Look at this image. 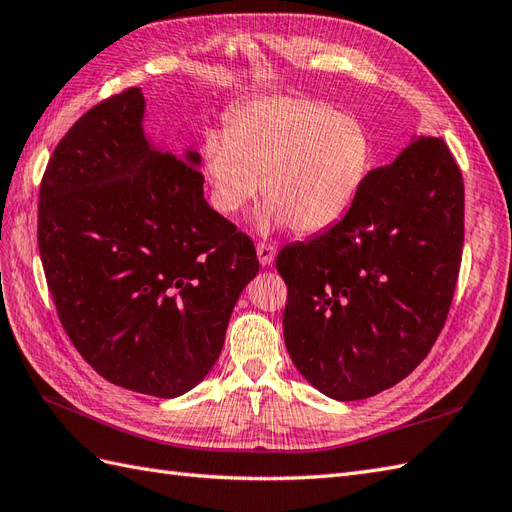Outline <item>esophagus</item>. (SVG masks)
Segmentation results:
<instances>
[{"instance_id": "esophagus-1", "label": "esophagus", "mask_w": 512, "mask_h": 512, "mask_svg": "<svg viewBox=\"0 0 512 512\" xmlns=\"http://www.w3.org/2000/svg\"><path fill=\"white\" fill-rule=\"evenodd\" d=\"M274 255H277V248L268 242H261L257 244V257H259V264L261 266H270L274 261Z\"/></svg>"}]
</instances>
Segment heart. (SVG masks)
Masks as SVG:
<instances>
[{
    "instance_id": "1",
    "label": "heart",
    "mask_w": 512,
    "mask_h": 512,
    "mask_svg": "<svg viewBox=\"0 0 512 512\" xmlns=\"http://www.w3.org/2000/svg\"><path fill=\"white\" fill-rule=\"evenodd\" d=\"M203 166L212 205L233 216L259 181L261 229L322 233L342 220L370 175L372 149L355 116L303 97H261L235 108L225 136L207 134Z\"/></svg>"
}]
</instances>
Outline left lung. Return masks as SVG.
<instances>
[{"label":"left lung","mask_w":512,"mask_h":512,"mask_svg":"<svg viewBox=\"0 0 512 512\" xmlns=\"http://www.w3.org/2000/svg\"><path fill=\"white\" fill-rule=\"evenodd\" d=\"M461 168L435 136L370 170L335 227L281 248L283 337L335 400L376 396L426 359L454 298L465 238Z\"/></svg>","instance_id":"1"}]
</instances>
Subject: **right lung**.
<instances>
[{"label": "right lung", "instance_id": "1", "mask_svg": "<svg viewBox=\"0 0 512 512\" xmlns=\"http://www.w3.org/2000/svg\"><path fill=\"white\" fill-rule=\"evenodd\" d=\"M144 97L90 108L45 168L38 251L58 318L106 381L157 398L201 383L259 261L207 205L201 155L157 151Z\"/></svg>", "mask_w": 512, "mask_h": 512}]
</instances>
